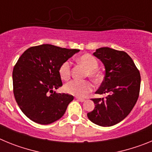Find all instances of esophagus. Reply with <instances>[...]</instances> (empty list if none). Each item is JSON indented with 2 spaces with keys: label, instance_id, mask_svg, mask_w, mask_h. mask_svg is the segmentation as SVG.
I'll use <instances>...</instances> for the list:
<instances>
[{
  "label": "esophagus",
  "instance_id": "obj_1",
  "mask_svg": "<svg viewBox=\"0 0 152 152\" xmlns=\"http://www.w3.org/2000/svg\"><path fill=\"white\" fill-rule=\"evenodd\" d=\"M76 99H77V100H78V101H80V102H84V101H85V99H84V98L77 97V98H76Z\"/></svg>",
  "mask_w": 152,
  "mask_h": 152
}]
</instances>
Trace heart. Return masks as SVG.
<instances>
[{
  "label": "heart",
  "mask_w": 152,
  "mask_h": 152,
  "mask_svg": "<svg viewBox=\"0 0 152 152\" xmlns=\"http://www.w3.org/2000/svg\"><path fill=\"white\" fill-rule=\"evenodd\" d=\"M78 61L84 64L88 69L87 75L94 80L97 82L100 78V73L98 71V61L94 57L91 55L85 54L78 58ZM59 75L61 78L64 80H67L71 76V63L68 61H64L59 67ZM93 90V84L88 80H71L64 85V91L70 94L82 97L87 95L88 93L91 92Z\"/></svg>",
  "instance_id": "b5f03b06"
}]
</instances>
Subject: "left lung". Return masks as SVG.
Listing matches in <instances>:
<instances>
[{
	"instance_id": "1",
	"label": "left lung",
	"mask_w": 152,
	"mask_h": 152,
	"mask_svg": "<svg viewBox=\"0 0 152 152\" xmlns=\"http://www.w3.org/2000/svg\"><path fill=\"white\" fill-rule=\"evenodd\" d=\"M94 56L105 67V77L96 94L107 96L92 99L95 108L88 117L98 126H112L123 120L135 105L140 91V73L123 51L103 47Z\"/></svg>"
}]
</instances>
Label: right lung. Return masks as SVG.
<instances>
[{"mask_svg": "<svg viewBox=\"0 0 152 152\" xmlns=\"http://www.w3.org/2000/svg\"><path fill=\"white\" fill-rule=\"evenodd\" d=\"M79 51L42 44L30 47L19 58L13 71V94L32 121L47 125L62 117L74 96L54 91L62 86L58 70Z\"/></svg>", "mask_w": 152, "mask_h": 152, "instance_id": "1", "label": "right lung"}]
</instances>
